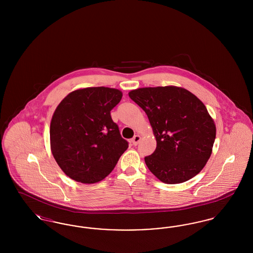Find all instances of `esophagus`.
Listing matches in <instances>:
<instances>
[{
    "mask_svg": "<svg viewBox=\"0 0 253 253\" xmlns=\"http://www.w3.org/2000/svg\"><path fill=\"white\" fill-rule=\"evenodd\" d=\"M140 139H141V137H140V135H138V134H136V135H134L133 137L132 138V145H134V146H136V145L139 143V141H140Z\"/></svg>",
    "mask_w": 253,
    "mask_h": 253,
    "instance_id": "obj_1",
    "label": "esophagus"
}]
</instances>
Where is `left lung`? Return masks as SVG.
I'll list each match as a JSON object with an SVG mask.
<instances>
[{"label": "left lung", "instance_id": "left-lung-1", "mask_svg": "<svg viewBox=\"0 0 253 253\" xmlns=\"http://www.w3.org/2000/svg\"><path fill=\"white\" fill-rule=\"evenodd\" d=\"M129 96L144 110L156 136L147 167L166 184L188 181L204 168L212 153L216 127L204 103L177 86L145 87Z\"/></svg>", "mask_w": 253, "mask_h": 253}]
</instances>
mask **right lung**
Wrapping results in <instances>:
<instances>
[{"label":"right lung","mask_w":253,"mask_h":253,"mask_svg":"<svg viewBox=\"0 0 253 253\" xmlns=\"http://www.w3.org/2000/svg\"><path fill=\"white\" fill-rule=\"evenodd\" d=\"M121 97L122 92L115 88H82L68 94L55 110L50 123L51 152L73 180H103L127 150L128 142L110 114Z\"/></svg>","instance_id":"right-lung-1"}]
</instances>
